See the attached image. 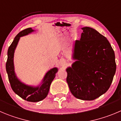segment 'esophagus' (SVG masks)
Here are the masks:
<instances>
[{
  "instance_id": "obj_1",
  "label": "esophagus",
  "mask_w": 121,
  "mask_h": 121,
  "mask_svg": "<svg viewBox=\"0 0 121 121\" xmlns=\"http://www.w3.org/2000/svg\"><path fill=\"white\" fill-rule=\"evenodd\" d=\"M63 64H64V63H63Z\"/></svg>"
}]
</instances>
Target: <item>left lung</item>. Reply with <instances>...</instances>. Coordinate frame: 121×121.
I'll use <instances>...</instances> for the list:
<instances>
[{
	"instance_id": "left-lung-1",
	"label": "left lung",
	"mask_w": 121,
	"mask_h": 121,
	"mask_svg": "<svg viewBox=\"0 0 121 121\" xmlns=\"http://www.w3.org/2000/svg\"><path fill=\"white\" fill-rule=\"evenodd\" d=\"M82 30L73 49V59L77 60L66 69V81L74 97L93 100L110 87L117 69L115 56L105 37L90 27Z\"/></svg>"
}]
</instances>
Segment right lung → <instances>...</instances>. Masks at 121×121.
I'll list each match as a JSON object with an SVG mask.
<instances>
[{
	"mask_svg": "<svg viewBox=\"0 0 121 121\" xmlns=\"http://www.w3.org/2000/svg\"><path fill=\"white\" fill-rule=\"evenodd\" d=\"M34 31L31 28H28L19 32L12 41L8 50V59L6 63V69L8 75L11 88L19 97L31 102H37L45 99L49 93L52 82L55 78L57 72V68L51 69L46 73L41 85L37 87H33L25 85L21 82L17 77L14 71L13 55L21 37L24 36Z\"/></svg>",
	"mask_w": 121,
	"mask_h": 121,
	"instance_id": "1",
	"label": "right lung"
}]
</instances>
